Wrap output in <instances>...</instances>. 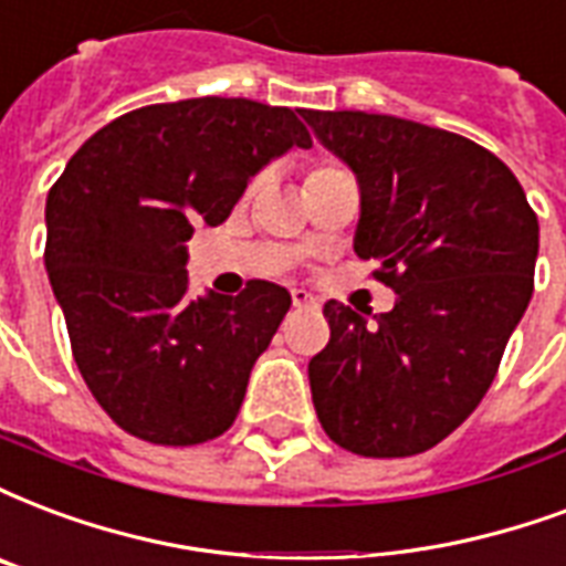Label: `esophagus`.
I'll use <instances>...</instances> for the list:
<instances>
[{
	"mask_svg": "<svg viewBox=\"0 0 566 566\" xmlns=\"http://www.w3.org/2000/svg\"><path fill=\"white\" fill-rule=\"evenodd\" d=\"M292 304L298 310H310V307H318V301L310 295L307 289H292Z\"/></svg>",
	"mask_w": 566,
	"mask_h": 566,
	"instance_id": "1",
	"label": "esophagus"
}]
</instances>
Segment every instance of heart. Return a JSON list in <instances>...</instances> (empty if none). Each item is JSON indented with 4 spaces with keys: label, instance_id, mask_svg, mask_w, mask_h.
Wrapping results in <instances>:
<instances>
[{
    "label": "heart",
    "instance_id": "obj_1",
    "mask_svg": "<svg viewBox=\"0 0 566 566\" xmlns=\"http://www.w3.org/2000/svg\"><path fill=\"white\" fill-rule=\"evenodd\" d=\"M318 169H328V167H318Z\"/></svg>",
    "mask_w": 566,
    "mask_h": 566
}]
</instances>
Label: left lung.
<instances>
[{
    "mask_svg": "<svg viewBox=\"0 0 566 566\" xmlns=\"http://www.w3.org/2000/svg\"><path fill=\"white\" fill-rule=\"evenodd\" d=\"M355 169V253L397 292L369 318L325 304L328 346L310 390L331 441L358 457H415L478 409L534 292L537 214L507 164L478 143L397 116L304 109Z\"/></svg>",
    "mask_w": 566,
    "mask_h": 566,
    "instance_id": "left-lung-1",
    "label": "left lung"
}]
</instances>
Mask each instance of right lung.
Wrapping results in <instances>:
<instances>
[{
    "label": "right lung",
    "mask_w": 566,
    "mask_h": 566,
    "mask_svg": "<svg viewBox=\"0 0 566 566\" xmlns=\"http://www.w3.org/2000/svg\"><path fill=\"white\" fill-rule=\"evenodd\" d=\"M292 146L313 139L289 106L190 97L101 127L50 187L44 265L71 352L130 436L187 448L232 427L292 298L268 280L190 298L185 241L223 223L250 176Z\"/></svg>",
    "instance_id": "right-lung-1"
}]
</instances>
